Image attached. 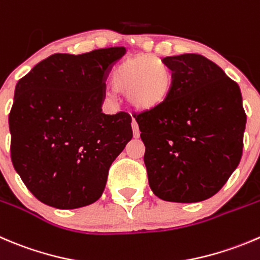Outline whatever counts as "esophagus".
Masks as SVG:
<instances>
[{"label":"esophagus","mask_w":260,"mask_h":260,"mask_svg":"<svg viewBox=\"0 0 260 260\" xmlns=\"http://www.w3.org/2000/svg\"><path fill=\"white\" fill-rule=\"evenodd\" d=\"M132 129H133V137L138 138L140 137V129H138V124L136 120H132Z\"/></svg>","instance_id":"esophagus-1"}]
</instances>
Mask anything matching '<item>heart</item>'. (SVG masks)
Returning <instances> with one entry per match:
<instances>
[{"label": "heart", "mask_w": 260, "mask_h": 260, "mask_svg": "<svg viewBox=\"0 0 260 260\" xmlns=\"http://www.w3.org/2000/svg\"><path fill=\"white\" fill-rule=\"evenodd\" d=\"M112 84L116 91L125 94L131 107L147 112L168 100L173 89V74L160 58L142 54L119 64L113 74ZM108 98L115 99L114 90L108 91Z\"/></svg>", "instance_id": "obj_1"}]
</instances>
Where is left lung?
I'll return each instance as SVG.
<instances>
[{"mask_svg":"<svg viewBox=\"0 0 260 260\" xmlns=\"http://www.w3.org/2000/svg\"><path fill=\"white\" fill-rule=\"evenodd\" d=\"M173 89L160 107L135 115L148 184L168 202L215 196L240 162L246 114L239 85L201 54L165 57Z\"/></svg>","mask_w":260,"mask_h":260,"instance_id":"left-lung-1","label":"left lung"}]
</instances>
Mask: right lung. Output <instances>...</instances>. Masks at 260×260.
Listing matches in <instances>:
<instances>
[{"label":"right lung","instance_id":"1","mask_svg":"<svg viewBox=\"0 0 260 260\" xmlns=\"http://www.w3.org/2000/svg\"><path fill=\"white\" fill-rule=\"evenodd\" d=\"M124 54V47L55 53L16 84L11 160L44 205L74 210L102 197L110 165L133 137L129 114L102 113L105 80Z\"/></svg>","mask_w":260,"mask_h":260}]
</instances>
